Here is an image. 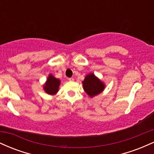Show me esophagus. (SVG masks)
Segmentation results:
<instances>
[{
	"instance_id": "obj_1",
	"label": "esophagus",
	"mask_w": 154,
	"mask_h": 154,
	"mask_svg": "<svg viewBox=\"0 0 154 154\" xmlns=\"http://www.w3.org/2000/svg\"><path fill=\"white\" fill-rule=\"evenodd\" d=\"M69 80L71 81V82H73V81L75 80V78H74V77H70V78H69Z\"/></svg>"
}]
</instances>
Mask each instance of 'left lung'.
<instances>
[{
    "mask_svg": "<svg viewBox=\"0 0 154 154\" xmlns=\"http://www.w3.org/2000/svg\"><path fill=\"white\" fill-rule=\"evenodd\" d=\"M83 89L91 98H93L102 93L105 89V84L97 77L93 73H90L85 76L82 81Z\"/></svg>",
    "mask_w": 154,
    "mask_h": 154,
    "instance_id": "obj_1",
    "label": "left lung"
}]
</instances>
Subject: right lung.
I'll list each match as a JSON object with an SVG mask.
<instances>
[{
  "mask_svg": "<svg viewBox=\"0 0 154 154\" xmlns=\"http://www.w3.org/2000/svg\"><path fill=\"white\" fill-rule=\"evenodd\" d=\"M61 84V80L59 79L56 78L51 74L48 75L43 85V90L48 95H56L59 91V86Z\"/></svg>",
  "mask_w": 154,
  "mask_h": 154,
  "instance_id": "obj_1",
  "label": "right lung"
}]
</instances>
